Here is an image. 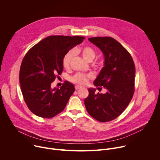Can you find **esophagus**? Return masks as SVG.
<instances>
[{
  "label": "esophagus",
  "instance_id": "obj_1",
  "mask_svg": "<svg viewBox=\"0 0 160 160\" xmlns=\"http://www.w3.org/2000/svg\"><path fill=\"white\" fill-rule=\"evenodd\" d=\"M75 89L76 90H79V89H80V88H82V87H81V86H79V85H75Z\"/></svg>",
  "mask_w": 160,
  "mask_h": 160
}]
</instances>
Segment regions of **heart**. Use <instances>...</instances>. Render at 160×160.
<instances>
[{
    "mask_svg": "<svg viewBox=\"0 0 160 160\" xmlns=\"http://www.w3.org/2000/svg\"><path fill=\"white\" fill-rule=\"evenodd\" d=\"M75 53H80L83 59L88 62L92 61L94 59L96 54V51L92 47L88 46V45L82 47L80 49H77L74 51L72 50L68 51L62 58V66L65 69H68L70 68L72 59L73 58ZM96 66L98 68H101L102 66V63L101 62H98L96 63ZM92 78V75L77 73L72 78V81L77 84L85 85L88 82V79Z\"/></svg>",
    "mask_w": 160,
    "mask_h": 160,
    "instance_id": "heart-1",
    "label": "heart"
}]
</instances>
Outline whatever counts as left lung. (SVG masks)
<instances>
[{"label":"left lung","mask_w":160,"mask_h":160,"mask_svg":"<svg viewBox=\"0 0 160 160\" xmlns=\"http://www.w3.org/2000/svg\"><path fill=\"white\" fill-rule=\"evenodd\" d=\"M88 40L99 48L104 56V66L94 85L98 88L102 86L107 92L96 94L95 88H89L84 103L91 117L107 122L120 115L133 97L135 64L130 53L113 38L97 37Z\"/></svg>","instance_id":"8db88e82"}]
</instances>
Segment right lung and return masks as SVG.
<instances>
[{
  "label": "right lung",
  "instance_id": "add662e5",
  "mask_svg": "<svg viewBox=\"0 0 160 160\" xmlns=\"http://www.w3.org/2000/svg\"><path fill=\"white\" fill-rule=\"evenodd\" d=\"M80 36L52 35L35 45L24 57L19 71V83L24 100L35 115L51 118L64 109L75 91L66 81L59 88L51 83L63 70L62 58L84 40Z\"/></svg>",
  "mask_w": 160,
  "mask_h": 160
}]
</instances>
